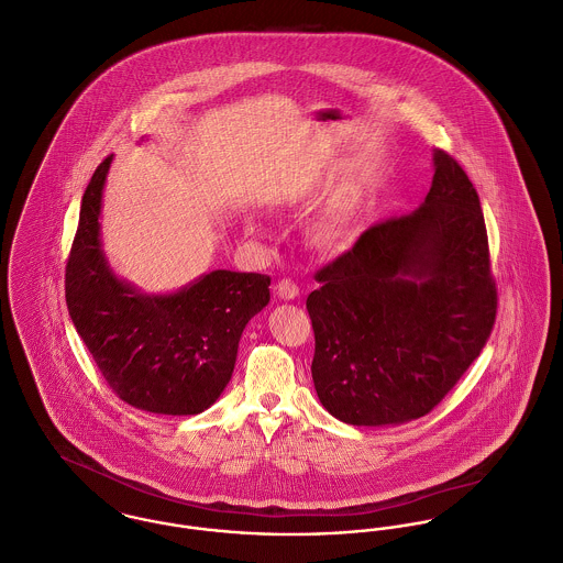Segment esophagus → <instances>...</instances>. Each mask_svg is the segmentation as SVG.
I'll use <instances>...</instances> for the list:
<instances>
[{
  "label": "esophagus",
  "mask_w": 563,
  "mask_h": 563,
  "mask_svg": "<svg viewBox=\"0 0 563 563\" xmlns=\"http://www.w3.org/2000/svg\"><path fill=\"white\" fill-rule=\"evenodd\" d=\"M276 294H278V298H283V300H294V298H298L300 289H298V285H296L291 278H280V280L276 283Z\"/></svg>",
  "instance_id": "1"
}]
</instances>
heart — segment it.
<instances>
[{"instance_id":"1","label":"heart","mask_w":563,"mask_h":563,"mask_svg":"<svg viewBox=\"0 0 563 563\" xmlns=\"http://www.w3.org/2000/svg\"><path fill=\"white\" fill-rule=\"evenodd\" d=\"M361 211H363V200H361V196L356 191H350V194L341 196L339 200H335L329 207L324 218L316 224V230H313L316 239L320 243H324V245H339V243H343L352 234L354 225L358 222ZM247 228L256 230L258 225L250 220Z\"/></svg>"}]
</instances>
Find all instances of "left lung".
I'll use <instances>...</instances> for the list:
<instances>
[{"label": "left lung", "mask_w": 563, "mask_h": 563, "mask_svg": "<svg viewBox=\"0 0 563 563\" xmlns=\"http://www.w3.org/2000/svg\"><path fill=\"white\" fill-rule=\"evenodd\" d=\"M420 209L369 225L318 269L307 298L320 402L345 424L383 427L433 411L496 322L481 200L444 150Z\"/></svg>", "instance_id": "left-lung-1"}]
</instances>
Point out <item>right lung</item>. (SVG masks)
I'll return each instance as SVG.
<instances>
[{"instance_id": "add662e5", "label": "right lung", "mask_w": 563, "mask_h": 563, "mask_svg": "<svg viewBox=\"0 0 563 563\" xmlns=\"http://www.w3.org/2000/svg\"><path fill=\"white\" fill-rule=\"evenodd\" d=\"M107 156L80 207L65 269L71 322L114 394L143 411L196 416L224 391L239 339L269 302V276L216 269L169 296H143L111 272L100 243Z\"/></svg>"}]
</instances>
